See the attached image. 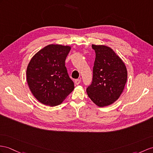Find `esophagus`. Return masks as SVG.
<instances>
[{
  "label": "esophagus",
  "instance_id": "34e87169",
  "mask_svg": "<svg viewBox=\"0 0 153 153\" xmlns=\"http://www.w3.org/2000/svg\"><path fill=\"white\" fill-rule=\"evenodd\" d=\"M81 82V80L80 79H76L74 80V83H75L76 85H79Z\"/></svg>",
  "mask_w": 153,
  "mask_h": 153
}]
</instances>
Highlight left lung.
Returning <instances> with one entry per match:
<instances>
[{
    "instance_id": "left-lung-1",
    "label": "left lung",
    "mask_w": 153,
    "mask_h": 153,
    "mask_svg": "<svg viewBox=\"0 0 153 153\" xmlns=\"http://www.w3.org/2000/svg\"><path fill=\"white\" fill-rule=\"evenodd\" d=\"M95 52L93 80L87 88L88 97L99 107L109 106L120 98L127 80V70L112 48L92 45Z\"/></svg>"
}]
</instances>
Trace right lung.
Returning a JSON list of instances; mask_svg holds the SVG:
<instances>
[{
    "mask_svg": "<svg viewBox=\"0 0 153 153\" xmlns=\"http://www.w3.org/2000/svg\"><path fill=\"white\" fill-rule=\"evenodd\" d=\"M70 46L51 44L38 51L30 61L27 69L28 87L35 98L45 105L55 106L74 88L65 61Z\"/></svg>",
    "mask_w": 153,
    "mask_h": 153,
    "instance_id": "1",
    "label": "right lung"
}]
</instances>
